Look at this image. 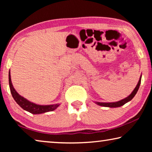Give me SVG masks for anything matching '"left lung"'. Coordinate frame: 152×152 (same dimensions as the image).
I'll return each instance as SVG.
<instances>
[{"label":"left lung","mask_w":152,"mask_h":152,"mask_svg":"<svg viewBox=\"0 0 152 152\" xmlns=\"http://www.w3.org/2000/svg\"><path fill=\"white\" fill-rule=\"evenodd\" d=\"M141 75L140 76V80H139L137 86H136V87L134 88V90H133L132 93L129 95L128 96L125 98V99L121 100V101H117V102H96V101H95L94 102L96 104L99 105V106L105 107L116 108V107H121V106H123V105H124L125 103H127V102H129L130 101H132V100L133 99V98L135 96V95L136 94V93H137L138 91L139 88H140V86L141 84Z\"/></svg>","instance_id":"obj_1"}]
</instances>
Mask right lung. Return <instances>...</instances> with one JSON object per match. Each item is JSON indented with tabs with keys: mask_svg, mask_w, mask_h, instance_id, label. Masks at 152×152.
I'll use <instances>...</instances> for the list:
<instances>
[{
	"mask_svg": "<svg viewBox=\"0 0 152 152\" xmlns=\"http://www.w3.org/2000/svg\"><path fill=\"white\" fill-rule=\"evenodd\" d=\"M9 82L11 94L12 97H13L15 101H16L17 103L19 104L23 109L32 113V114L38 115L50 111H53V110H56L60 105V103L48 105L37 104L36 103H34V102L28 101L27 99H25L23 96H20V95L16 91V90L14 88L13 86H12L11 78V72H10V70L9 72Z\"/></svg>",
	"mask_w": 152,
	"mask_h": 152,
	"instance_id": "right-lung-1",
	"label": "right lung"
}]
</instances>
